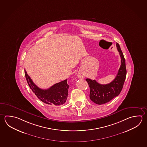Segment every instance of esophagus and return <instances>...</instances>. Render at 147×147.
Instances as JSON below:
<instances>
[{
    "instance_id": "34e87169",
    "label": "esophagus",
    "mask_w": 147,
    "mask_h": 147,
    "mask_svg": "<svg viewBox=\"0 0 147 147\" xmlns=\"http://www.w3.org/2000/svg\"><path fill=\"white\" fill-rule=\"evenodd\" d=\"M78 77L79 78H83V76L81 75V74H79V75H78Z\"/></svg>"
}]
</instances>
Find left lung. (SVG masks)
I'll return each instance as SVG.
<instances>
[{"mask_svg":"<svg viewBox=\"0 0 147 147\" xmlns=\"http://www.w3.org/2000/svg\"><path fill=\"white\" fill-rule=\"evenodd\" d=\"M116 45L121 58V61L120 67L115 79L107 84H100L95 80L86 79L90 88V98L96 104H104L110 102L120 94L123 88L126 76L125 60L120 45L117 43Z\"/></svg>","mask_w":147,"mask_h":147,"instance_id":"1","label":"left lung"}]
</instances>
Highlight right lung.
<instances>
[{"label": "right lung", "mask_w": 147, "mask_h": 147, "mask_svg": "<svg viewBox=\"0 0 147 147\" xmlns=\"http://www.w3.org/2000/svg\"><path fill=\"white\" fill-rule=\"evenodd\" d=\"M25 77L28 86L39 99L46 104L60 106L65 104L67 100L68 88L67 80L56 83L50 88L43 90L38 88L25 70Z\"/></svg>", "instance_id": "1"}]
</instances>
